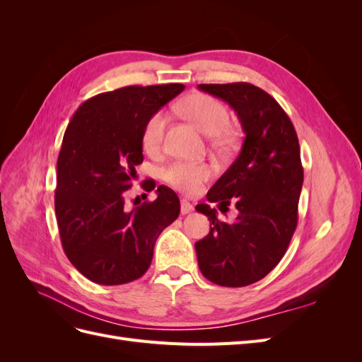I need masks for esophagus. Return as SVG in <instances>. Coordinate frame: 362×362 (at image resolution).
Masks as SVG:
<instances>
[{
  "label": "esophagus",
  "instance_id": "1",
  "mask_svg": "<svg viewBox=\"0 0 362 362\" xmlns=\"http://www.w3.org/2000/svg\"><path fill=\"white\" fill-rule=\"evenodd\" d=\"M193 211V205L187 201H181V214H189Z\"/></svg>",
  "mask_w": 362,
  "mask_h": 362
}]
</instances>
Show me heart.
Returning <instances> with one entry per match:
<instances>
[{
	"label": "heart",
	"instance_id": "obj_1",
	"mask_svg": "<svg viewBox=\"0 0 362 362\" xmlns=\"http://www.w3.org/2000/svg\"><path fill=\"white\" fill-rule=\"evenodd\" d=\"M180 110L204 136L211 137V145L218 151L233 149L238 133L229 125V112L221 101L205 93H192L180 104ZM168 117L163 112L152 115L141 131V145L149 152L163 145ZM211 178V169L204 163L175 161L163 170V180L182 193H198L202 184Z\"/></svg>",
	"mask_w": 362,
	"mask_h": 362
}]
</instances>
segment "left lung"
Masks as SVG:
<instances>
[{"mask_svg": "<svg viewBox=\"0 0 362 362\" xmlns=\"http://www.w3.org/2000/svg\"><path fill=\"white\" fill-rule=\"evenodd\" d=\"M198 87L231 105L245 133L237 160L206 193V201L218 208L228 210L233 204L238 211L235 221H218L210 204L196 205V211L210 221V233L194 243L198 264L217 286L245 287L278 266L298 226L303 184L299 140L287 113L259 87Z\"/></svg>", "mask_w": 362, "mask_h": 362, "instance_id": "1", "label": "left lung"}]
</instances>
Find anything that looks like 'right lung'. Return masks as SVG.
Returning <instances> with one entry per match:
<instances>
[{"label": "right lung", "mask_w": 362, "mask_h": 362, "mask_svg": "<svg viewBox=\"0 0 362 362\" xmlns=\"http://www.w3.org/2000/svg\"><path fill=\"white\" fill-rule=\"evenodd\" d=\"M182 90L184 84H158L100 93L64 131L54 205L64 254L87 279L120 286L144 276L158 235L180 216L178 196L166 185L133 210L125 192L144 161L145 124Z\"/></svg>", "instance_id": "add662e5"}]
</instances>
